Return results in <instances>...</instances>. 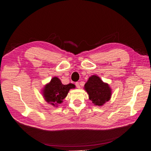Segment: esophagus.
Here are the masks:
<instances>
[{"label": "esophagus", "instance_id": "1", "mask_svg": "<svg viewBox=\"0 0 151 151\" xmlns=\"http://www.w3.org/2000/svg\"><path fill=\"white\" fill-rule=\"evenodd\" d=\"M75 86H76V87L78 88H80V85H79V83H75Z\"/></svg>", "mask_w": 151, "mask_h": 151}]
</instances>
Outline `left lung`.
<instances>
[{
	"mask_svg": "<svg viewBox=\"0 0 151 151\" xmlns=\"http://www.w3.org/2000/svg\"><path fill=\"white\" fill-rule=\"evenodd\" d=\"M84 88L88 94L90 100L95 105H103L111 98L110 87L98 76L93 75L90 77L84 86Z\"/></svg>",
	"mask_w": 151,
	"mask_h": 151,
	"instance_id": "1",
	"label": "left lung"
}]
</instances>
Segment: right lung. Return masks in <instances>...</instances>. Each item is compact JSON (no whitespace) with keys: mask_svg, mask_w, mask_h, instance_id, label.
Masks as SVG:
<instances>
[{"mask_svg":"<svg viewBox=\"0 0 151 151\" xmlns=\"http://www.w3.org/2000/svg\"><path fill=\"white\" fill-rule=\"evenodd\" d=\"M75 86L73 84L64 85L57 77L52 78L47 84L43 90V96L45 100L53 106L61 104L63 100L67 96L70 88H74Z\"/></svg>","mask_w":151,"mask_h":151,"instance_id":"1","label":"right lung"}]
</instances>
